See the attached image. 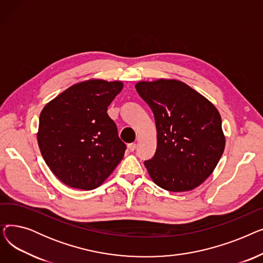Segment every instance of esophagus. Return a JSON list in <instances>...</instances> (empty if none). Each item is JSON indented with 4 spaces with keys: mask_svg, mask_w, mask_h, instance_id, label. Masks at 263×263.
<instances>
[{
    "mask_svg": "<svg viewBox=\"0 0 263 263\" xmlns=\"http://www.w3.org/2000/svg\"><path fill=\"white\" fill-rule=\"evenodd\" d=\"M135 148H136V144H134V143L129 144V145H128V149L131 151V153H132V151H134V150H135Z\"/></svg>",
    "mask_w": 263,
    "mask_h": 263,
    "instance_id": "34e87169",
    "label": "esophagus"
}]
</instances>
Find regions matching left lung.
I'll return each instance as SVG.
<instances>
[{
	"instance_id": "left-lung-1",
	"label": "left lung",
	"mask_w": 263,
	"mask_h": 263,
	"mask_svg": "<svg viewBox=\"0 0 263 263\" xmlns=\"http://www.w3.org/2000/svg\"><path fill=\"white\" fill-rule=\"evenodd\" d=\"M135 88L155 115L157 150L145 166L153 181L170 192H187L208 178L225 149L217 108L185 83L141 81Z\"/></svg>"
}]
</instances>
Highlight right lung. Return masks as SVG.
I'll list each match as a JSON object with an SVG mask.
<instances>
[{
	"instance_id": "add662e5",
	"label": "right lung",
	"mask_w": 263,
	"mask_h": 263,
	"mask_svg": "<svg viewBox=\"0 0 263 263\" xmlns=\"http://www.w3.org/2000/svg\"><path fill=\"white\" fill-rule=\"evenodd\" d=\"M122 87L120 81H83L41 110L37 132L40 153L66 185L83 191L98 187L122 160L126 145L106 113Z\"/></svg>"
}]
</instances>
